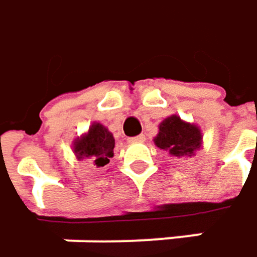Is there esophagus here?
Masks as SVG:
<instances>
[{
    "instance_id": "esophagus-1",
    "label": "esophagus",
    "mask_w": 257,
    "mask_h": 257,
    "mask_svg": "<svg viewBox=\"0 0 257 257\" xmlns=\"http://www.w3.org/2000/svg\"><path fill=\"white\" fill-rule=\"evenodd\" d=\"M129 143H144L146 141V135H137V137H132V138H129L128 140Z\"/></svg>"
}]
</instances>
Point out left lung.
<instances>
[{
	"label": "left lung",
	"mask_w": 257,
	"mask_h": 257,
	"mask_svg": "<svg viewBox=\"0 0 257 257\" xmlns=\"http://www.w3.org/2000/svg\"><path fill=\"white\" fill-rule=\"evenodd\" d=\"M154 144L174 157H193L201 147V132L194 123L184 122L172 114L159 125Z\"/></svg>",
	"instance_id": "left-lung-1"
}]
</instances>
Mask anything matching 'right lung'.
Listing matches in <instances>:
<instances>
[{
	"label": "right lung",
	"mask_w": 257,
	"mask_h": 257,
	"mask_svg": "<svg viewBox=\"0 0 257 257\" xmlns=\"http://www.w3.org/2000/svg\"><path fill=\"white\" fill-rule=\"evenodd\" d=\"M113 134L101 123H92L88 132L73 141V153L79 160H89L97 168L105 166L113 157Z\"/></svg>",
	"instance_id": "add662e5"
}]
</instances>
